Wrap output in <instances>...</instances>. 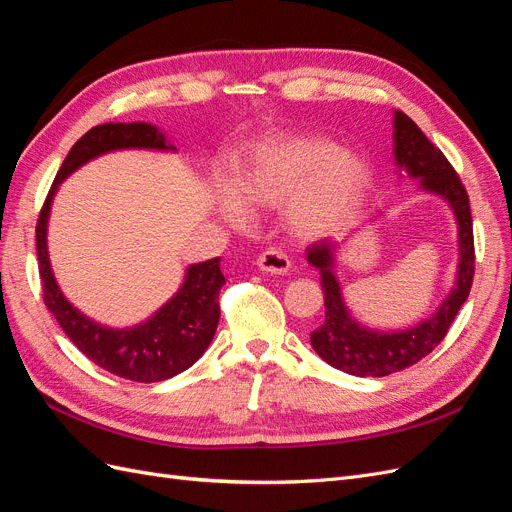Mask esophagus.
<instances>
[{
    "mask_svg": "<svg viewBox=\"0 0 512 512\" xmlns=\"http://www.w3.org/2000/svg\"><path fill=\"white\" fill-rule=\"evenodd\" d=\"M256 265H258L262 271H267V273L284 275V273L290 269V258H288L284 252L275 250V247H269V250H265V252H262V254L258 256Z\"/></svg>",
    "mask_w": 512,
    "mask_h": 512,
    "instance_id": "esophagus-1",
    "label": "esophagus"
}]
</instances>
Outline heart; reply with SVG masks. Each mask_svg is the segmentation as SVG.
<instances>
[{
    "label": "heart",
    "instance_id": "1",
    "mask_svg": "<svg viewBox=\"0 0 512 512\" xmlns=\"http://www.w3.org/2000/svg\"><path fill=\"white\" fill-rule=\"evenodd\" d=\"M365 185L363 160L314 134L262 145L237 177V192L247 205L282 207L292 199L288 218L301 237H322L342 224L361 203ZM222 211L232 224H245L237 198L226 196Z\"/></svg>",
    "mask_w": 512,
    "mask_h": 512
}]
</instances>
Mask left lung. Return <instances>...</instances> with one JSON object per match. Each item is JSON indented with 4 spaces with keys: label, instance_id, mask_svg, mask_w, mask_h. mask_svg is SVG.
Segmentation results:
<instances>
[{
    "label": "left lung",
    "instance_id": "1",
    "mask_svg": "<svg viewBox=\"0 0 512 512\" xmlns=\"http://www.w3.org/2000/svg\"><path fill=\"white\" fill-rule=\"evenodd\" d=\"M393 128L397 164L404 166L412 177H421L423 188L444 196L455 211L459 224V271L453 292L448 294L436 314L416 324L414 329L380 333L361 327L348 314L342 290L333 275L335 243L320 239L307 247V262L320 271V284L324 290V320L309 339H312L314 350L329 365L361 378L389 376L425 359L451 329L461 305L468 299L474 280V232L466 188L451 162L444 158V153L406 113L395 111Z\"/></svg>",
    "mask_w": 512,
    "mask_h": 512
}]
</instances>
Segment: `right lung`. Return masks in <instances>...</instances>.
Returning a JSON list of instances; mask_svg holds the SVG:
<instances>
[{"label": "right lung", "mask_w": 512, "mask_h": 512, "mask_svg": "<svg viewBox=\"0 0 512 512\" xmlns=\"http://www.w3.org/2000/svg\"><path fill=\"white\" fill-rule=\"evenodd\" d=\"M132 147L175 149L166 145L164 134L149 123H102L72 145L38 215V271L44 305L49 307L70 342L91 363L132 382H160L192 367L211 344L220 322V290L226 284V277L220 271V258L192 265L179 292L147 322L132 329H108L89 320L66 301L55 282L46 252V222L59 183L100 153Z\"/></svg>", "instance_id": "add662e5"}]
</instances>
